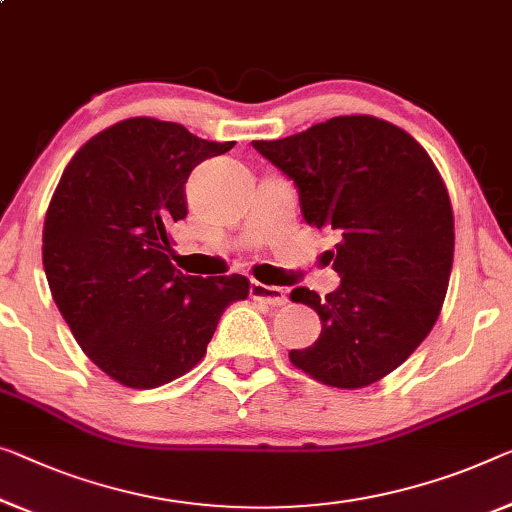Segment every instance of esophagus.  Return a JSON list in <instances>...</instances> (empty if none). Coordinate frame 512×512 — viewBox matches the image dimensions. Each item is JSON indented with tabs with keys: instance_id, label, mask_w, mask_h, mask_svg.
<instances>
[{
	"instance_id": "obj_1",
	"label": "esophagus",
	"mask_w": 512,
	"mask_h": 512,
	"mask_svg": "<svg viewBox=\"0 0 512 512\" xmlns=\"http://www.w3.org/2000/svg\"><path fill=\"white\" fill-rule=\"evenodd\" d=\"M250 296H253V301L273 305V308L287 303L285 289L276 285H264V282H253V285H250Z\"/></svg>"
}]
</instances>
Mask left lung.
Returning a JSON list of instances; mask_svg holds the SVG:
<instances>
[{
	"mask_svg": "<svg viewBox=\"0 0 512 512\" xmlns=\"http://www.w3.org/2000/svg\"><path fill=\"white\" fill-rule=\"evenodd\" d=\"M253 147L296 183L305 223L338 239L340 287L289 294L322 319L315 345L289 361L333 388L375 384L416 352L444 305L455 250L444 179L414 137L370 114Z\"/></svg>",
	"mask_w": 512,
	"mask_h": 512,
	"instance_id": "left-lung-1",
	"label": "left lung"
}]
</instances>
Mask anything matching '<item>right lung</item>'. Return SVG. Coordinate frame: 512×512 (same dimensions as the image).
Segmentation results:
<instances>
[{
  "label": "right lung",
  "instance_id": "right-lung-1",
  "mask_svg": "<svg viewBox=\"0 0 512 512\" xmlns=\"http://www.w3.org/2000/svg\"><path fill=\"white\" fill-rule=\"evenodd\" d=\"M232 147L133 117L82 144L61 174L43 225L45 278L82 352L121 386L186 375L227 305L248 299L246 276H183L170 262L190 172Z\"/></svg>",
  "mask_w": 512,
  "mask_h": 512
}]
</instances>
